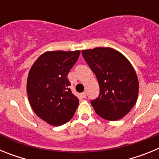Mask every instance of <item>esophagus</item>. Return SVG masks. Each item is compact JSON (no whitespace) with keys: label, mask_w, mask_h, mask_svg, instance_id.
<instances>
[{"label":"esophagus","mask_w":159,"mask_h":159,"mask_svg":"<svg viewBox=\"0 0 159 159\" xmlns=\"http://www.w3.org/2000/svg\"><path fill=\"white\" fill-rule=\"evenodd\" d=\"M80 95L82 98H86V92H83V93L80 94Z\"/></svg>","instance_id":"34e87169"}]
</instances>
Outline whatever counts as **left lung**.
Here are the masks:
<instances>
[{
	"label": "left lung",
	"instance_id": "8db88e82",
	"mask_svg": "<svg viewBox=\"0 0 159 159\" xmlns=\"http://www.w3.org/2000/svg\"><path fill=\"white\" fill-rule=\"evenodd\" d=\"M82 55L99 82V97L91 102L95 111L109 121L124 117L137 102L139 87L130 61L108 47L82 50Z\"/></svg>",
	"mask_w": 159,
	"mask_h": 159
}]
</instances>
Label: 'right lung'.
Instances as JSON below:
<instances>
[{
  "mask_svg": "<svg viewBox=\"0 0 159 159\" xmlns=\"http://www.w3.org/2000/svg\"><path fill=\"white\" fill-rule=\"evenodd\" d=\"M80 51H48L32 64L27 79L29 103L38 117L58 127L73 117L79 99L71 93L67 74Z\"/></svg>",
  "mask_w": 159,
  "mask_h": 159,
  "instance_id": "1",
  "label": "right lung"
}]
</instances>
